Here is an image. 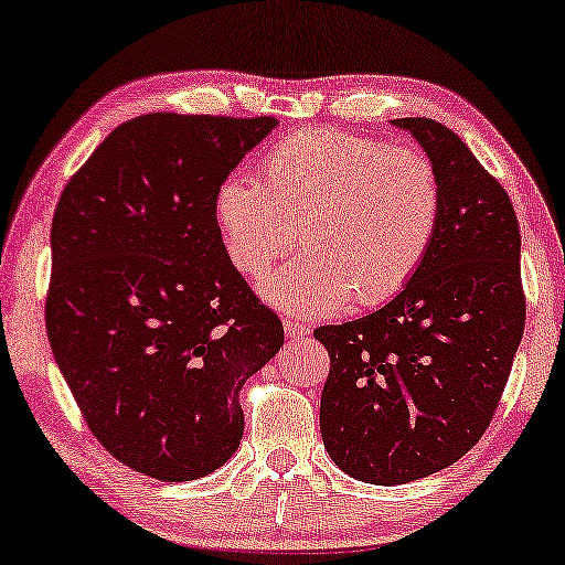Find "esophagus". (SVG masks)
<instances>
[{
	"label": "esophagus",
	"mask_w": 565,
	"mask_h": 565,
	"mask_svg": "<svg viewBox=\"0 0 565 565\" xmlns=\"http://www.w3.org/2000/svg\"><path fill=\"white\" fill-rule=\"evenodd\" d=\"M284 331H286V337H289V339H301V337L309 334V327L299 324L297 319H286L284 321Z\"/></svg>",
	"instance_id": "esophagus-1"
}]
</instances>
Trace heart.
<instances>
[{"instance_id":"b5f03b06","label":"heart","mask_w":565,"mask_h":565,"mask_svg":"<svg viewBox=\"0 0 565 565\" xmlns=\"http://www.w3.org/2000/svg\"><path fill=\"white\" fill-rule=\"evenodd\" d=\"M445 209L443 173L419 148L309 128L268 150L262 183L221 181L213 213L228 262L258 276L297 244L301 254L262 281L289 315L377 307L427 262Z\"/></svg>"}]
</instances>
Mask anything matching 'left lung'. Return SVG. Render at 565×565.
<instances>
[{
    "mask_svg": "<svg viewBox=\"0 0 565 565\" xmlns=\"http://www.w3.org/2000/svg\"><path fill=\"white\" fill-rule=\"evenodd\" d=\"M392 125L440 168V234L390 303L315 331L329 352L321 440L372 486L427 478L476 447L525 329L521 228L505 188L437 120Z\"/></svg>",
    "mask_w": 565,
    "mask_h": 565,
    "instance_id": "left-lung-1",
    "label": "left lung"
}]
</instances>
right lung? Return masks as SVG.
Listing matches in <instances>:
<instances>
[{
  "instance_id": "right-lung-1",
  "label": "right lung",
  "mask_w": 565,
  "mask_h": 565,
  "mask_svg": "<svg viewBox=\"0 0 565 565\" xmlns=\"http://www.w3.org/2000/svg\"><path fill=\"white\" fill-rule=\"evenodd\" d=\"M279 120L150 113L115 128L52 218L44 321L89 433L166 482L211 476L244 437L238 392L284 327L223 248L213 201Z\"/></svg>"
}]
</instances>
